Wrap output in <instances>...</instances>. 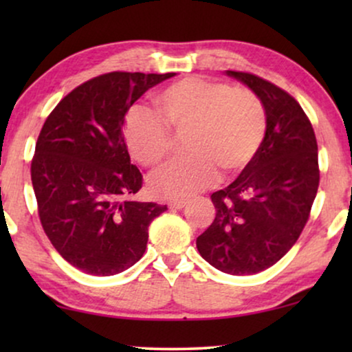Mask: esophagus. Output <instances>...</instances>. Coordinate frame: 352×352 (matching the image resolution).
<instances>
[{"label": "esophagus", "mask_w": 352, "mask_h": 352, "mask_svg": "<svg viewBox=\"0 0 352 352\" xmlns=\"http://www.w3.org/2000/svg\"><path fill=\"white\" fill-rule=\"evenodd\" d=\"M186 205H187V200H173L168 204V206L173 210H181V208H184Z\"/></svg>", "instance_id": "esophagus-1"}]
</instances>
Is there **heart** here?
<instances>
[{"label":"heart","mask_w":352,"mask_h":352,"mask_svg":"<svg viewBox=\"0 0 352 352\" xmlns=\"http://www.w3.org/2000/svg\"><path fill=\"white\" fill-rule=\"evenodd\" d=\"M153 104L166 124L147 110L133 109L123 122V138L134 160L155 168L171 151L167 129L186 134L189 155L151 179V190L162 199H184L206 189L218 169L226 177L240 175L256 158L266 136V110L258 96L223 81L189 76L158 91Z\"/></svg>","instance_id":"obj_1"}]
</instances>
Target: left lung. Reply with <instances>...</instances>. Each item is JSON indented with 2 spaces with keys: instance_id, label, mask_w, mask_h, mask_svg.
I'll return each instance as SVG.
<instances>
[{
  "instance_id": "8db88e82",
  "label": "left lung",
  "mask_w": 352,
  "mask_h": 352,
  "mask_svg": "<svg viewBox=\"0 0 352 352\" xmlns=\"http://www.w3.org/2000/svg\"><path fill=\"white\" fill-rule=\"evenodd\" d=\"M226 75L258 96L267 128L252 165L211 194L216 216L197 239V248L221 272L250 276L276 264L305 229L319 187L317 141L309 118L290 94L256 75L234 70Z\"/></svg>"
}]
</instances>
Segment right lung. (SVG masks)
<instances>
[{"label":"right lung","mask_w":352,"mask_h":352,"mask_svg":"<svg viewBox=\"0 0 352 352\" xmlns=\"http://www.w3.org/2000/svg\"><path fill=\"white\" fill-rule=\"evenodd\" d=\"M175 74L112 72L86 81L50 113L32 160L43 229L62 258L91 276H115L142 258L148 226L166 205L134 200L142 175L123 138L124 115Z\"/></svg>","instance_id":"1"}]
</instances>
